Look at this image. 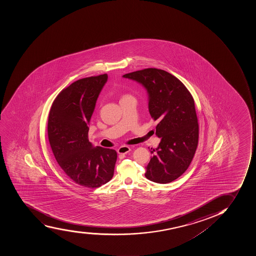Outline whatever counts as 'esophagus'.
I'll return each instance as SVG.
<instances>
[{
  "label": "esophagus",
  "instance_id": "34e87169",
  "mask_svg": "<svg viewBox=\"0 0 256 256\" xmlns=\"http://www.w3.org/2000/svg\"><path fill=\"white\" fill-rule=\"evenodd\" d=\"M130 151V148L128 146H122L118 150V154H126L127 152H129Z\"/></svg>",
  "mask_w": 256,
  "mask_h": 256
}]
</instances>
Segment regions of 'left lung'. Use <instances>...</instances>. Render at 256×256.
<instances>
[{
	"mask_svg": "<svg viewBox=\"0 0 256 256\" xmlns=\"http://www.w3.org/2000/svg\"><path fill=\"white\" fill-rule=\"evenodd\" d=\"M141 84L148 94V110L158 120L156 136L161 138L146 166L151 182L166 184L187 170L198 141V118L192 94L176 77L156 68L137 70L123 76Z\"/></svg>",
	"mask_w": 256,
	"mask_h": 256,
	"instance_id": "obj_1",
	"label": "left lung"
}]
</instances>
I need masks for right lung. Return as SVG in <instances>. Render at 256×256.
Masks as SVG:
<instances>
[{
  "label": "right lung",
  "mask_w": 256,
  "mask_h": 256,
  "mask_svg": "<svg viewBox=\"0 0 256 256\" xmlns=\"http://www.w3.org/2000/svg\"><path fill=\"white\" fill-rule=\"evenodd\" d=\"M108 74L80 78L60 91L52 105L48 134L60 168L76 184L98 188L112 178L118 154L92 147L88 123Z\"/></svg>",
  "instance_id": "add662e5"
}]
</instances>
